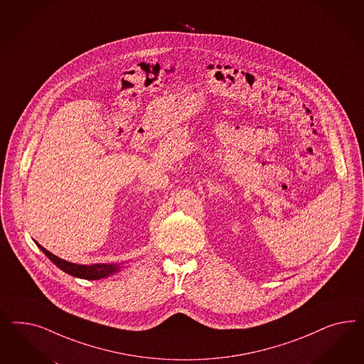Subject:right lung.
Masks as SVG:
<instances>
[{
  "label": "right lung",
  "instance_id": "obj_1",
  "mask_svg": "<svg viewBox=\"0 0 364 364\" xmlns=\"http://www.w3.org/2000/svg\"><path fill=\"white\" fill-rule=\"evenodd\" d=\"M37 245L40 247V250H41L60 269H63L64 272L69 274V275L80 277V279L97 280V279H101V277L112 275V274H114V272L119 269L117 265L113 264H73V263H69V262H66V260H63V259L57 257L55 255L50 254L49 251L45 250L43 245H40V244H37Z\"/></svg>",
  "mask_w": 364,
  "mask_h": 364
}]
</instances>
